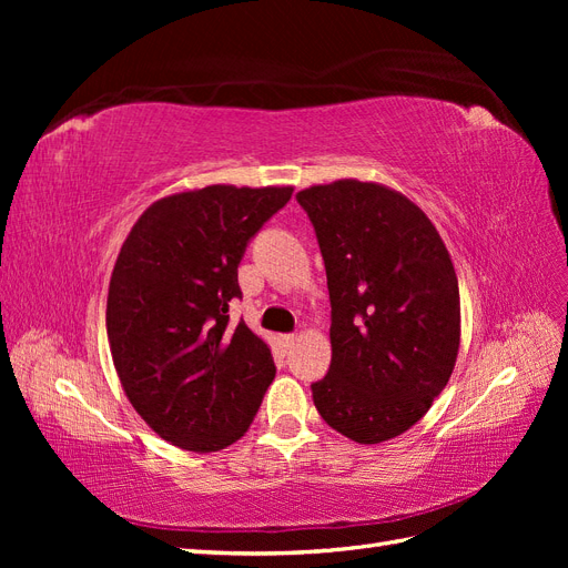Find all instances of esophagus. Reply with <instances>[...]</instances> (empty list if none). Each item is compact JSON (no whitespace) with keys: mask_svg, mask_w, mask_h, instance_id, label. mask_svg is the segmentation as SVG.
<instances>
[{"mask_svg":"<svg viewBox=\"0 0 568 568\" xmlns=\"http://www.w3.org/2000/svg\"><path fill=\"white\" fill-rule=\"evenodd\" d=\"M294 341H296V334H284V336H282L284 346H291V343H294Z\"/></svg>","mask_w":568,"mask_h":568,"instance_id":"esophagus-1","label":"esophagus"}]
</instances>
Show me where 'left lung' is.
I'll use <instances>...</instances> for the list:
<instances>
[{"label":"left lung","mask_w":568,"mask_h":568,"mask_svg":"<svg viewBox=\"0 0 568 568\" xmlns=\"http://www.w3.org/2000/svg\"><path fill=\"white\" fill-rule=\"evenodd\" d=\"M332 301V365L315 382L322 419L355 443L417 424L448 384L459 348L457 274L415 203L372 182L298 192Z\"/></svg>","instance_id":"1"}]
</instances>
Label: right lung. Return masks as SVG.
Returning <instances> with one entry per match:
<instances>
[{
	"instance_id": "obj_1",
	"label": "right lung",
	"mask_w": 568,
	"mask_h": 568,
	"mask_svg": "<svg viewBox=\"0 0 568 568\" xmlns=\"http://www.w3.org/2000/svg\"><path fill=\"white\" fill-rule=\"evenodd\" d=\"M291 186L213 184L161 199L134 222L111 274L106 329L132 407L168 443L215 453L246 434L274 379L244 320L239 263Z\"/></svg>"
}]
</instances>
